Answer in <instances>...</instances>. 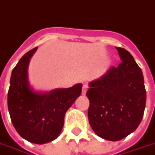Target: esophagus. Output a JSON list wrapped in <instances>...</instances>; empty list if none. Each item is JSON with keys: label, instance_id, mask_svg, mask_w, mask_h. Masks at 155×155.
Instances as JSON below:
<instances>
[{"label": "esophagus", "instance_id": "obj_1", "mask_svg": "<svg viewBox=\"0 0 155 155\" xmlns=\"http://www.w3.org/2000/svg\"><path fill=\"white\" fill-rule=\"evenodd\" d=\"M87 90H88V85H86V84H84V86H83V89H82V94H86V93H87Z\"/></svg>", "mask_w": 155, "mask_h": 155}]
</instances>
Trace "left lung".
I'll use <instances>...</instances> for the list:
<instances>
[{
    "label": "left lung",
    "mask_w": 155,
    "mask_h": 155,
    "mask_svg": "<svg viewBox=\"0 0 155 155\" xmlns=\"http://www.w3.org/2000/svg\"><path fill=\"white\" fill-rule=\"evenodd\" d=\"M116 48L121 62L91 81L86 94L89 124L96 135L109 141H119L133 133L143 119L146 104L141 68L127 50Z\"/></svg>",
    "instance_id": "1"
}]
</instances>
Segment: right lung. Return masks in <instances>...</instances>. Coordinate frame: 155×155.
<instances>
[{"label": "right lung", "instance_id": "add662e5", "mask_svg": "<svg viewBox=\"0 0 155 155\" xmlns=\"http://www.w3.org/2000/svg\"><path fill=\"white\" fill-rule=\"evenodd\" d=\"M37 49L27 52L12 71L7 104L19 135L30 143L44 144L60 135L65 114L80 96L83 84L49 92L35 90L29 84L28 69Z\"/></svg>", "mask_w": 155, "mask_h": 155}]
</instances>
